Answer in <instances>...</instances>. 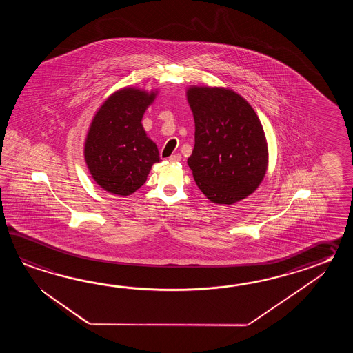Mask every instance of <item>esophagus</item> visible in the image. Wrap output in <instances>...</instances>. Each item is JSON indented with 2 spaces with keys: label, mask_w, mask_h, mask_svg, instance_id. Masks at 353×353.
<instances>
[{
  "label": "esophagus",
  "mask_w": 353,
  "mask_h": 353,
  "mask_svg": "<svg viewBox=\"0 0 353 353\" xmlns=\"http://www.w3.org/2000/svg\"><path fill=\"white\" fill-rule=\"evenodd\" d=\"M180 160H181V155H180V154H174V155H172V157L169 158L170 163H178Z\"/></svg>",
  "instance_id": "esophagus-1"
}]
</instances>
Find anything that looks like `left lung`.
<instances>
[{
    "label": "left lung",
    "instance_id": "obj_1",
    "mask_svg": "<svg viewBox=\"0 0 353 353\" xmlns=\"http://www.w3.org/2000/svg\"><path fill=\"white\" fill-rule=\"evenodd\" d=\"M195 123V143L188 165L210 202H240L252 194L268 170L269 152L263 125L254 108L222 87L187 90Z\"/></svg>",
    "mask_w": 353,
    "mask_h": 353
}]
</instances>
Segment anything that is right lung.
<instances>
[{"mask_svg": "<svg viewBox=\"0 0 353 353\" xmlns=\"http://www.w3.org/2000/svg\"><path fill=\"white\" fill-rule=\"evenodd\" d=\"M155 97V92L122 88L105 99L92 120L84 159L92 178L111 194L135 193L160 161L158 146L141 123Z\"/></svg>", "mask_w": 353, "mask_h": 353, "instance_id": "add662e5", "label": "right lung"}]
</instances>
